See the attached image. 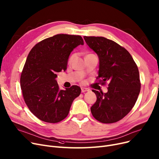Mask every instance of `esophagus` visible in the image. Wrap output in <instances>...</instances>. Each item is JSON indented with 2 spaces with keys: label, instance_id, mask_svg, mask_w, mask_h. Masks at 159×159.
<instances>
[{
  "label": "esophagus",
  "instance_id": "1",
  "mask_svg": "<svg viewBox=\"0 0 159 159\" xmlns=\"http://www.w3.org/2000/svg\"><path fill=\"white\" fill-rule=\"evenodd\" d=\"M89 89L88 88H81V91L82 93H84V92H86V91H89Z\"/></svg>",
  "mask_w": 159,
  "mask_h": 159
}]
</instances>
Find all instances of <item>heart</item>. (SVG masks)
<instances>
[{
  "label": "heart",
  "instance_id": "heart-1",
  "mask_svg": "<svg viewBox=\"0 0 159 159\" xmlns=\"http://www.w3.org/2000/svg\"><path fill=\"white\" fill-rule=\"evenodd\" d=\"M75 57V54H72L70 57H69V59H68V62H71Z\"/></svg>",
  "mask_w": 159,
  "mask_h": 159
}]
</instances>
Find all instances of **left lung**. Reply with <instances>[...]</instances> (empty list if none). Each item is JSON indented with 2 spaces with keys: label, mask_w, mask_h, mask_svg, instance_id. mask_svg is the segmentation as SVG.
Masks as SVG:
<instances>
[{
  "label": "left lung",
  "mask_w": 159,
  "mask_h": 159,
  "mask_svg": "<svg viewBox=\"0 0 159 159\" xmlns=\"http://www.w3.org/2000/svg\"><path fill=\"white\" fill-rule=\"evenodd\" d=\"M84 39L99 58V84L106 85L107 92L93 89L96 102L91 112L98 121L105 124L118 122L134 106L140 91L138 67L130 53L115 42L103 37Z\"/></svg>",
  "instance_id": "left-lung-1"
}]
</instances>
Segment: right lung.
Segmentation results:
<instances>
[{
	"instance_id": "obj_1",
	"label": "right lung",
	"mask_w": 159,
	"mask_h": 159,
	"mask_svg": "<svg viewBox=\"0 0 159 159\" xmlns=\"http://www.w3.org/2000/svg\"><path fill=\"white\" fill-rule=\"evenodd\" d=\"M84 44L80 35L58 34L39 42L31 49L20 75L24 102L30 111L44 122L57 123L68 116L81 89H59L57 73L67 68L71 52Z\"/></svg>"
}]
</instances>
